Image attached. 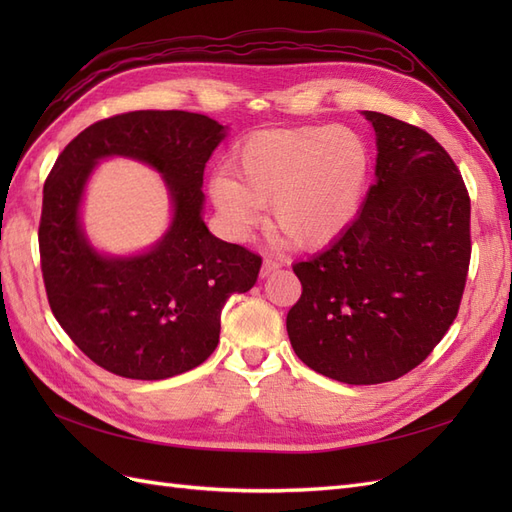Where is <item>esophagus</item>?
Instances as JSON below:
<instances>
[{"mask_svg":"<svg viewBox=\"0 0 512 512\" xmlns=\"http://www.w3.org/2000/svg\"><path fill=\"white\" fill-rule=\"evenodd\" d=\"M280 267H282L280 262H275V260H271V258H265V262H262L260 275H262V277H267V275H271L273 271H277V269H280Z\"/></svg>","mask_w":512,"mask_h":512,"instance_id":"obj_1","label":"esophagus"}]
</instances>
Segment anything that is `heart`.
Wrapping results in <instances>:
<instances>
[{"label": "heart", "mask_w": 512, "mask_h": 512, "mask_svg": "<svg viewBox=\"0 0 512 512\" xmlns=\"http://www.w3.org/2000/svg\"><path fill=\"white\" fill-rule=\"evenodd\" d=\"M369 168V149L352 128L262 130L245 138L235 170H215L211 198L235 237L260 224L271 203L273 228L301 250H316L354 222Z\"/></svg>", "instance_id": "heart-1"}]
</instances>
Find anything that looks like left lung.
Instances as JSON below:
<instances>
[{
  "instance_id": "obj_1",
  "label": "left lung",
  "mask_w": 512,
  "mask_h": 512,
  "mask_svg": "<svg viewBox=\"0 0 512 512\" xmlns=\"http://www.w3.org/2000/svg\"><path fill=\"white\" fill-rule=\"evenodd\" d=\"M376 183L344 235L292 271L286 329L299 359L346 384L421 365L457 318L470 267V196L446 149L412 123L365 111Z\"/></svg>"
}]
</instances>
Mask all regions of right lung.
Listing matches in <instances>:
<instances>
[{
	"label": "right lung",
	"mask_w": 512,
	"mask_h": 512,
	"mask_svg": "<svg viewBox=\"0 0 512 512\" xmlns=\"http://www.w3.org/2000/svg\"><path fill=\"white\" fill-rule=\"evenodd\" d=\"M224 134L198 113L115 115L70 141L44 181L38 243L46 297L61 329L111 374L164 380L205 363L230 294L256 284L262 258L213 237L203 222L205 164ZM108 155L153 165L174 198L171 228L145 255L102 257L80 230L84 183Z\"/></svg>",
	"instance_id": "add662e5"
}]
</instances>
